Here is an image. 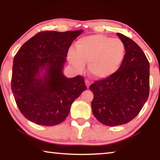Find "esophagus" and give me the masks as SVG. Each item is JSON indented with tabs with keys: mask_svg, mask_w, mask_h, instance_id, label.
I'll list each match as a JSON object with an SVG mask.
<instances>
[{
	"mask_svg": "<svg viewBox=\"0 0 160 160\" xmlns=\"http://www.w3.org/2000/svg\"><path fill=\"white\" fill-rule=\"evenodd\" d=\"M85 85L87 86V88H89V87H90V83L88 80H85Z\"/></svg>",
	"mask_w": 160,
	"mask_h": 160,
	"instance_id": "esophagus-1",
	"label": "esophagus"
}]
</instances>
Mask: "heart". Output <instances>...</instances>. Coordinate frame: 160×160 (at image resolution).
Returning <instances> with one entry per match:
<instances>
[{
    "instance_id": "1",
    "label": "heart",
    "mask_w": 160,
    "mask_h": 160,
    "mask_svg": "<svg viewBox=\"0 0 160 160\" xmlns=\"http://www.w3.org/2000/svg\"><path fill=\"white\" fill-rule=\"evenodd\" d=\"M126 56V46L120 39L94 34L81 38L75 50L68 53L70 63L78 71H82L88 63V71L95 79H105L120 68Z\"/></svg>"
}]
</instances>
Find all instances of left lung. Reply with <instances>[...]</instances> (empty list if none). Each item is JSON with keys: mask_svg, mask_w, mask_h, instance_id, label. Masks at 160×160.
Instances as JSON below:
<instances>
[{"mask_svg": "<svg viewBox=\"0 0 160 160\" xmlns=\"http://www.w3.org/2000/svg\"><path fill=\"white\" fill-rule=\"evenodd\" d=\"M117 35L126 46L122 65L112 76L90 86L94 94L91 105L94 117L109 126L132 120L144 106L150 91V63L145 54L131 39Z\"/></svg>", "mask_w": 160, "mask_h": 160, "instance_id": "obj_1", "label": "left lung"}]
</instances>
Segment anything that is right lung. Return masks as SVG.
I'll list each match as a JSON object with an SVG mask.
<instances>
[{
	"label": "right lung",
	"instance_id": "right-lung-1",
	"mask_svg": "<svg viewBox=\"0 0 160 160\" xmlns=\"http://www.w3.org/2000/svg\"><path fill=\"white\" fill-rule=\"evenodd\" d=\"M82 30L44 31L26 42L13 59L11 89L20 112L38 125H58L87 87L82 76L63 74L68 51ZM45 72L41 75L42 70Z\"/></svg>",
	"mask_w": 160,
	"mask_h": 160
}]
</instances>
